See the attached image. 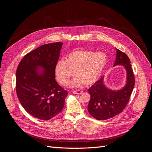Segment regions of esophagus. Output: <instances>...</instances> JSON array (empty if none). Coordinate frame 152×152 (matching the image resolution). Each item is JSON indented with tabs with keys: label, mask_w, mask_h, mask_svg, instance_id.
<instances>
[{
	"label": "esophagus",
	"mask_w": 152,
	"mask_h": 152,
	"mask_svg": "<svg viewBox=\"0 0 152 152\" xmlns=\"http://www.w3.org/2000/svg\"><path fill=\"white\" fill-rule=\"evenodd\" d=\"M73 94H80L82 93V91H80V90H77V91H73Z\"/></svg>",
	"instance_id": "1"
}]
</instances>
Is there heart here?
I'll use <instances>...</instances> for the list:
<instances>
[{"instance_id": "b5f03b06", "label": "heart", "mask_w": 152, "mask_h": 152, "mask_svg": "<svg viewBox=\"0 0 152 152\" xmlns=\"http://www.w3.org/2000/svg\"><path fill=\"white\" fill-rule=\"evenodd\" d=\"M107 60V55L103 53L75 50L69 54L65 61L57 62L55 75L59 83L65 86L75 72L76 77L70 82V87H78L83 84L90 86L99 79Z\"/></svg>"}]
</instances>
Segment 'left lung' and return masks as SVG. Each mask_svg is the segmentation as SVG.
I'll return each instance as SVG.
<instances>
[{
	"label": "left lung",
	"instance_id": "obj_1",
	"mask_svg": "<svg viewBox=\"0 0 152 152\" xmlns=\"http://www.w3.org/2000/svg\"><path fill=\"white\" fill-rule=\"evenodd\" d=\"M116 59L113 66L122 65L126 70V84L121 89L112 90L105 86L103 77L88 89L91 99L87 110L97 120H107L123 111L130 99L134 86L135 79L127 55L116 49Z\"/></svg>",
	"mask_w": 152,
	"mask_h": 152
}]
</instances>
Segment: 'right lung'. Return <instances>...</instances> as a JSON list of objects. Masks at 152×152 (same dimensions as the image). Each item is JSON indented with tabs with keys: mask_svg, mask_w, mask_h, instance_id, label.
<instances>
[{
	"mask_svg": "<svg viewBox=\"0 0 152 152\" xmlns=\"http://www.w3.org/2000/svg\"><path fill=\"white\" fill-rule=\"evenodd\" d=\"M62 45V42L41 45L26 54L17 68L18 98L27 112L40 120H49L60 112L68 95L55 80Z\"/></svg>",
	"mask_w": 152,
	"mask_h": 152,
	"instance_id": "obj_1",
	"label": "right lung"
}]
</instances>
